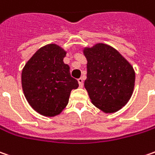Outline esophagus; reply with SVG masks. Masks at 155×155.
<instances>
[{"mask_svg":"<svg viewBox=\"0 0 155 155\" xmlns=\"http://www.w3.org/2000/svg\"><path fill=\"white\" fill-rule=\"evenodd\" d=\"M78 82L79 87H83V85H84V79H83L82 78H80L78 79Z\"/></svg>","mask_w":155,"mask_h":155,"instance_id":"34e87169","label":"esophagus"}]
</instances>
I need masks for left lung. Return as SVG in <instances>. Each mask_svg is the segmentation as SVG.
<instances>
[{
	"label": "left lung",
	"mask_w": 155,
	"mask_h": 155,
	"mask_svg": "<svg viewBox=\"0 0 155 155\" xmlns=\"http://www.w3.org/2000/svg\"><path fill=\"white\" fill-rule=\"evenodd\" d=\"M87 78L84 80L91 103L105 113L118 112L133 95L135 71L126 58L113 47L97 43L85 47Z\"/></svg>",
	"instance_id": "8db88e82"
}]
</instances>
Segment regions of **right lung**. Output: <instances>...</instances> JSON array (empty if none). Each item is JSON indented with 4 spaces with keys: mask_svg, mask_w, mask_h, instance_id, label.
Masks as SVG:
<instances>
[{
    "mask_svg": "<svg viewBox=\"0 0 155 155\" xmlns=\"http://www.w3.org/2000/svg\"><path fill=\"white\" fill-rule=\"evenodd\" d=\"M66 52L58 44L40 48L26 63L21 71V86L28 103L39 114L54 117L69 102L71 91L78 83L64 63Z\"/></svg>",
    "mask_w": 155,
    "mask_h": 155,
    "instance_id": "1",
    "label": "right lung"
}]
</instances>
